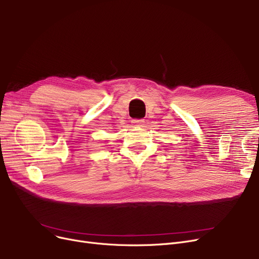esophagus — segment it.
Masks as SVG:
<instances>
[{
  "mask_svg": "<svg viewBox=\"0 0 259 259\" xmlns=\"http://www.w3.org/2000/svg\"><path fill=\"white\" fill-rule=\"evenodd\" d=\"M131 122H132V124H133L134 126L141 127V126H143V124L145 122V119H132Z\"/></svg>",
  "mask_w": 259,
  "mask_h": 259,
  "instance_id": "esophagus-1",
  "label": "esophagus"
}]
</instances>
